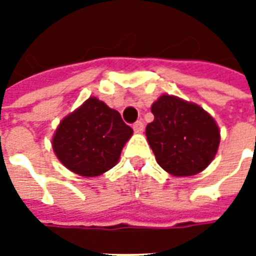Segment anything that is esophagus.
Returning a JSON list of instances; mask_svg holds the SVG:
<instances>
[{
  "mask_svg": "<svg viewBox=\"0 0 256 256\" xmlns=\"http://www.w3.org/2000/svg\"><path fill=\"white\" fill-rule=\"evenodd\" d=\"M133 128L136 133H142L144 132V122L142 120H138L133 124Z\"/></svg>",
  "mask_w": 256,
  "mask_h": 256,
  "instance_id": "esophagus-1",
  "label": "esophagus"
}]
</instances>
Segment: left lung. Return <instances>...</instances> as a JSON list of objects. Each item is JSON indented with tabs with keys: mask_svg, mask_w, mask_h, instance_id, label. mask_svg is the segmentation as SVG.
I'll return each mask as SVG.
<instances>
[{
	"mask_svg": "<svg viewBox=\"0 0 256 256\" xmlns=\"http://www.w3.org/2000/svg\"><path fill=\"white\" fill-rule=\"evenodd\" d=\"M150 111L155 119L145 134L158 164L174 177H190L207 168L220 141L214 118L198 104L170 94H162Z\"/></svg>",
	"mask_w": 256,
	"mask_h": 256,
	"instance_id": "left-lung-1",
	"label": "left lung"
}]
</instances>
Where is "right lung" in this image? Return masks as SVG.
I'll list each match as a JSON object with an SVG mask.
<instances>
[{
  "label": "right lung",
  "mask_w": 256,
  "mask_h": 256,
  "mask_svg": "<svg viewBox=\"0 0 256 256\" xmlns=\"http://www.w3.org/2000/svg\"><path fill=\"white\" fill-rule=\"evenodd\" d=\"M133 128L120 114L89 97L58 123L52 138L54 155L80 177H98L116 164Z\"/></svg>",
  "instance_id": "1"
}]
</instances>
